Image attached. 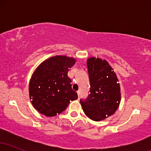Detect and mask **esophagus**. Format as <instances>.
Wrapping results in <instances>:
<instances>
[{
	"label": "esophagus",
	"mask_w": 151,
	"mask_h": 151,
	"mask_svg": "<svg viewBox=\"0 0 151 151\" xmlns=\"http://www.w3.org/2000/svg\"><path fill=\"white\" fill-rule=\"evenodd\" d=\"M77 94H78V96H79H79H80V91H79H79H77Z\"/></svg>",
	"instance_id": "obj_1"
}]
</instances>
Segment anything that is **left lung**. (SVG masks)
Here are the masks:
<instances>
[{"label": "left lung", "instance_id": "left-lung-1", "mask_svg": "<svg viewBox=\"0 0 151 151\" xmlns=\"http://www.w3.org/2000/svg\"><path fill=\"white\" fill-rule=\"evenodd\" d=\"M90 81V94L85 101L80 99L83 111L95 121L113 115L121 102V87L113 68L106 60L89 58L86 61Z\"/></svg>", "mask_w": 151, "mask_h": 151}]
</instances>
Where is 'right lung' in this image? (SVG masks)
<instances>
[{
  "label": "right lung",
  "instance_id": "add662e5",
  "mask_svg": "<svg viewBox=\"0 0 151 151\" xmlns=\"http://www.w3.org/2000/svg\"><path fill=\"white\" fill-rule=\"evenodd\" d=\"M76 62L73 58L56 55L47 59L35 70L29 83V96L39 113L51 117L61 114L70 101L77 99L67 73Z\"/></svg>",
  "mask_w": 151,
  "mask_h": 151
}]
</instances>
